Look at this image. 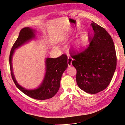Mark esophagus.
<instances>
[{
    "instance_id": "1",
    "label": "esophagus",
    "mask_w": 125,
    "mask_h": 125,
    "mask_svg": "<svg viewBox=\"0 0 125 125\" xmlns=\"http://www.w3.org/2000/svg\"><path fill=\"white\" fill-rule=\"evenodd\" d=\"M72 59L70 57H69L68 56V61H67V63H68V66L69 67L71 66L72 65Z\"/></svg>"
}]
</instances>
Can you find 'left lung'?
<instances>
[{
    "label": "left lung",
    "mask_w": 125,
    "mask_h": 125,
    "mask_svg": "<svg viewBox=\"0 0 125 125\" xmlns=\"http://www.w3.org/2000/svg\"><path fill=\"white\" fill-rule=\"evenodd\" d=\"M92 37L89 46L71 55L75 68L76 82L79 88L90 94L105 89L116 67V55L112 38L105 29L92 21Z\"/></svg>",
    "instance_id": "8db88e82"
}]
</instances>
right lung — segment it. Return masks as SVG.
Segmentation results:
<instances>
[{"instance_id":"add662e5","label":"right lung","mask_w":125,"mask_h":125,"mask_svg":"<svg viewBox=\"0 0 125 125\" xmlns=\"http://www.w3.org/2000/svg\"><path fill=\"white\" fill-rule=\"evenodd\" d=\"M34 32V30L29 27L24 28L20 31L19 36L14 43L10 54V67L13 82L20 90L34 99L44 100L53 97L58 92L62 73L68 67V57L66 54H62L56 58H46L45 76L42 83L37 89L27 90L20 86L15 78L13 72L12 56L15 50L35 37Z\"/></svg>"}]
</instances>
